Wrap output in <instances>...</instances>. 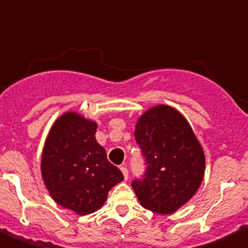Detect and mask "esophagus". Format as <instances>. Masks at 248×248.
<instances>
[{"mask_svg":"<svg viewBox=\"0 0 248 248\" xmlns=\"http://www.w3.org/2000/svg\"><path fill=\"white\" fill-rule=\"evenodd\" d=\"M121 171H122V173H124V180H128V170H127V167L126 166H121Z\"/></svg>","mask_w":248,"mask_h":248,"instance_id":"obj_1","label":"esophagus"}]
</instances>
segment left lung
<instances>
[{
  "mask_svg": "<svg viewBox=\"0 0 248 248\" xmlns=\"http://www.w3.org/2000/svg\"><path fill=\"white\" fill-rule=\"evenodd\" d=\"M135 139L146 162L145 173L132 181L137 199L152 212H175L203 180V150L192 128L180 112L160 105L139 118Z\"/></svg>",
  "mask_w": 248,
  "mask_h": 248,
  "instance_id": "obj_1",
  "label": "left lung"
}]
</instances>
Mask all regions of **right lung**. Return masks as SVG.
<instances>
[{"label": "right lung", "mask_w": 248, "mask_h": 248, "mask_svg": "<svg viewBox=\"0 0 248 248\" xmlns=\"http://www.w3.org/2000/svg\"><path fill=\"white\" fill-rule=\"evenodd\" d=\"M96 122L67 112L53 124L42 152L41 171L60 206L88 215L105 203L108 191L124 180L96 141Z\"/></svg>", "instance_id": "1"}]
</instances>
